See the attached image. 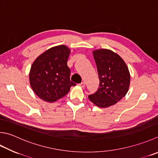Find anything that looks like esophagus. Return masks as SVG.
Masks as SVG:
<instances>
[{"label":"esophagus","mask_w":158,"mask_h":158,"mask_svg":"<svg viewBox=\"0 0 158 158\" xmlns=\"http://www.w3.org/2000/svg\"><path fill=\"white\" fill-rule=\"evenodd\" d=\"M79 85L81 86V88H84L85 87V82H81V83H79Z\"/></svg>","instance_id":"34e87169"}]
</instances>
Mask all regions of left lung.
Listing matches in <instances>:
<instances>
[{
  "mask_svg": "<svg viewBox=\"0 0 158 158\" xmlns=\"http://www.w3.org/2000/svg\"><path fill=\"white\" fill-rule=\"evenodd\" d=\"M99 79V88L88 96L96 106L107 107L116 104L127 93L130 74L125 61L118 54L99 49L93 51Z\"/></svg>",
  "mask_w": 158,
  "mask_h": 158,
  "instance_id": "8db88e82",
  "label": "left lung"
}]
</instances>
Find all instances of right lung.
I'll return each instance as SVG.
<instances>
[{
	"label": "right lung",
	"instance_id": "right-lung-1",
	"mask_svg": "<svg viewBox=\"0 0 158 158\" xmlns=\"http://www.w3.org/2000/svg\"><path fill=\"white\" fill-rule=\"evenodd\" d=\"M70 49L64 45L48 49L34 61L29 73L30 84L41 99L54 102L64 97L75 83L70 81L67 66Z\"/></svg>",
	"mask_w": 158,
	"mask_h": 158
}]
</instances>
